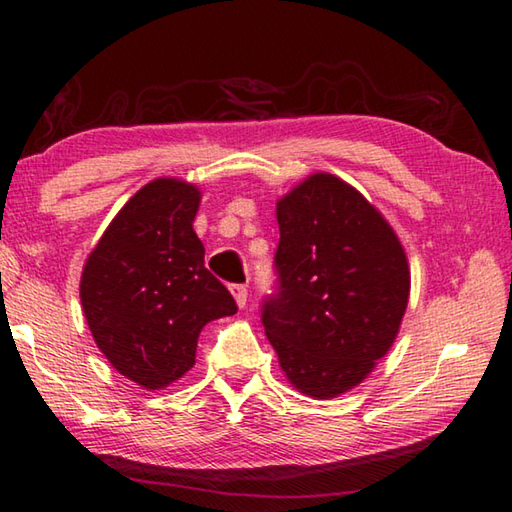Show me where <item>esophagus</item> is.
<instances>
[{"mask_svg": "<svg viewBox=\"0 0 512 512\" xmlns=\"http://www.w3.org/2000/svg\"><path fill=\"white\" fill-rule=\"evenodd\" d=\"M230 293H232V296H235L239 307H246V300H248L246 284H230Z\"/></svg>", "mask_w": 512, "mask_h": 512, "instance_id": "1", "label": "esophagus"}]
</instances>
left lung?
<instances>
[{"instance_id":"8db88e82","label":"left lung","mask_w":512,"mask_h":512,"mask_svg":"<svg viewBox=\"0 0 512 512\" xmlns=\"http://www.w3.org/2000/svg\"><path fill=\"white\" fill-rule=\"evenodd\" d=\"M277 291L264 332L300 393L327 400L366 379L391 350L409 302L404 248L375 207L332 173L277 201Z\"/></svg>"}]
</instances>
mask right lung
<instances>
[{
  "label": "right lung",
  "mask_w": 512,
  "mask_h": 512,
  "mask_svg": "<svg viewBox=\"0 0 512 512\" xmlns=\"http://www.w3.org/2000/svg\"><path fill=\"white\" fill-rule=\"evenodd\" d=\"M201 192L178 178L144 185L103 232L81 275V305L99 350L126 379L158 391L196 363L210 320L237 314L205 268L192 228Z\"/></svg>",
  "instance_id": "1"
}]
</instances>
